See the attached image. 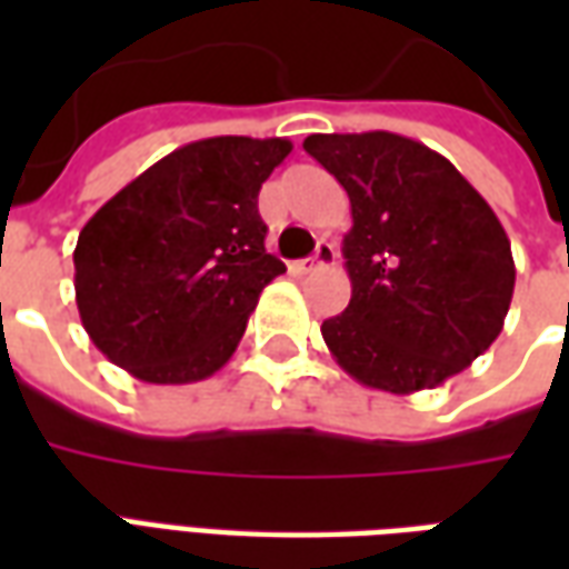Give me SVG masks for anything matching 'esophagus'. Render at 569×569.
Wrapping results in <instances>:
<instances>
[{
  "label": "esophagus",
  "instance_id": "obj_1",
  "mask_svg": "<svg viewBox=\"0 0 569 569\" xmlns=\"http://www.w3.org/2000/svg\"><path fill=\"white\" fill-rule=\"evenodd\" d=\"M332 261H335V247H332V243H329V240H320V243H317V252H313L310 259L298 261L296 271H298V273L320 271V268H329Z\"/></svg>",
  "mask_w": 569,
  "mask_h": 569
}]
</instances>
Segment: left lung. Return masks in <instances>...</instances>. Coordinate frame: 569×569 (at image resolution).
<instances>
[{"label": "left lung", "instance_id": "8db88e82", "mask_svg": "<svg viewBox=\"0 0 569 569\" xmlns=\"http://www.w3.org/2000/svg\"><path fill=\"white\" fill-rule=\"evenodd\" d=\"M305 151L341 182L350 305L322 322L335 362L371 390H432L502 332L509 237L448 158L390 130L313 133Z\"/></svg>", "mask_w": 569, "mask_h": 569}]
</instances>
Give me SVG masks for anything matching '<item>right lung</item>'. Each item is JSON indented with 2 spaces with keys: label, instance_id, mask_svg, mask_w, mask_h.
Returning a JSON list of instances; mask_svg holds the SVG:
<instances>
[{
  "label": "right lung",
  "instance_id": "right-lung-1",
  "mask_svg": "<svg viewBox=\"0 0 569 569\" xmlns=\"http://www.w3.org/2000/svg\"><path fill=\"white\" fill-rule=\"evenodd\" d=\"M283 137L188 142L106 200L76 243L84 332L146 383H194L231 359L249 313L286 271L264 249L261 182Z\"/></svg>",
  "mask_w": 569,
  "mask_h": 569
}]
</instances>
